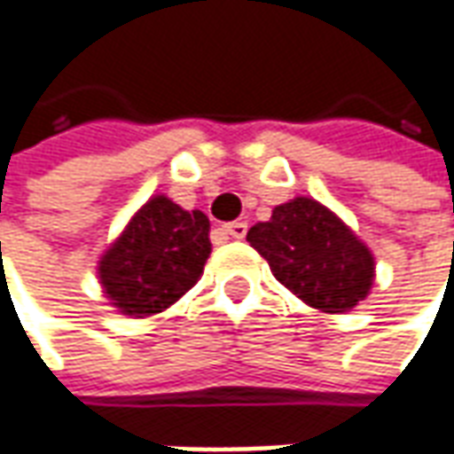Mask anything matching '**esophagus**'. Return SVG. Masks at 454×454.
Listing matches in <instances>:
<instances>
[{
    "label": "esophagus",
    "instance_id": "1",
    "mask_svg": "<svg viewBox=\"0 0 454 454\" xmlns=\"http://www.w3.org/2000/svg\"><path fill=\"white\" fill-rule=\"evenodd\" d=\"M222 230H224V235L235 237V239H245V235H247V222L237 219V222H230V224H224Z\"/></svg>",
    "mask_w": 454,
    "mask_h": 454
}]
</instances>
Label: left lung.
Masks as SVG:
<instances>
[{
    "label": "left lung",
    "instance_id": "1",
    "mask_svg": "<svg viewBox=\"0 0 454 454\" xmlns=\"http://www.w3.org/2000/svg\"><path fill=\"white\" fill-rule=\"evenodd\" d=\"M247 242L262 254L272 275L301 301L323 313H346L374 283V254L331 209L295 197L257 222Z\"/></svg>",
    "mask_w": 454,
    "mask_h": 454
}]
</instances>
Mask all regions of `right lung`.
I'll return each mask as SVG.
<instances>
[{"instance_id":"add662e5","label":"right lung","mask_w":454,"mask_h":454,"mask_svg":"<svg viewBox=\"0 0 454 454\" xmlns=\"http://www.w3.org/2000/svg\"><path fill=\"white\" fill-rule=\"evenodd\" d=\"M209 253L207 215L153 197L100 257L98 275L123 316L144 318L176 303L200 280Z\"/></svg>"}]
</instances>
